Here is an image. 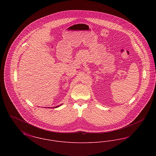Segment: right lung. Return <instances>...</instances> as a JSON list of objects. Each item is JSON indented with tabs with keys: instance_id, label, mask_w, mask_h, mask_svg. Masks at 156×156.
<instances>
[{
	"instance_id": "add662e5",
	"label": "right lung",
	"mask_w": 156,
	"mask_h": 156,
	"mask_svg": "<svg viewBox=\"0 0 156 156\" xmlns=\"http://www.w3.org/2000/svg\"><path fill=\"white\" fill-rule=\"evenodd\" d=\"M61 106V105H59V106H55V108H57V107H58V106ZM53 108H54V107H53Z\"/></svg>"
}]
</instances>
